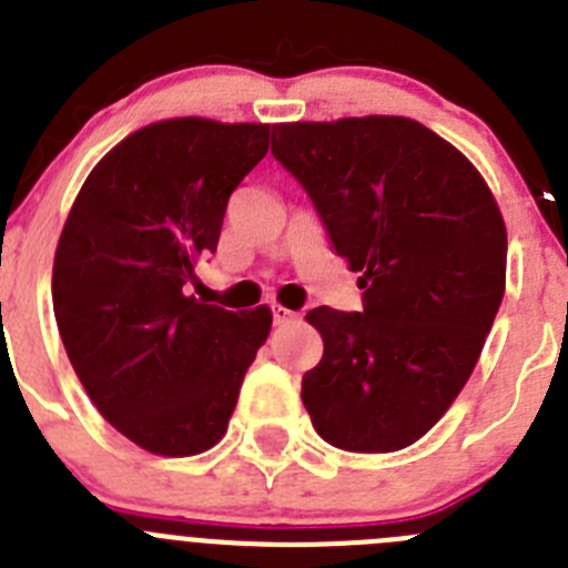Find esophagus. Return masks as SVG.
I'll use <instances>...</instances> for the list:
<instances>
[{
  "label": "esophagus",
  "instance_id": "obj_1",
  "mask_svg": "<svg viewBox=\"0 0 568 568\" xmlns=\"http://www.w3.org/2000/svg\"><path fill=\"white\" fill-rule=\"evenodd\" d=\"M295 313L287 307H281V304H273V321L275 324H287V321H293Z\"/></svg>",
  "mask_w": 568,
  "mask_h": 568
}]
</instances>
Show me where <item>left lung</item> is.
Instances as JSON below:
<instances>
[{
    "label": "left lung",
    "mask_w": 568,
    "mask_h": 568,
    "mask_svg": "<svg viewBox=\"0 0 568 568\" xmlns=\"http://www.w3.org/2000/svg\"><path fill=\"white\" fill-rule=\"evenodd\" d=\"M273 155L364 290V313H307L324 355L301 400L338 449H404L458 398L504 301L498 202L458 148L406 115L273 124Z\"/></svg>",
    "instance_id": "8db88e82"
}]
</instances>
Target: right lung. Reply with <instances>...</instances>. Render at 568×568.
Wrapping results in <instances>:
<instances>
[{
	"label": "right lung",
	"instance_id": "add662e5",
	"mask_svg": "<svg viewBox=\"0 0 568 568\" xmlns=\"http://www.w3.org/2000/svg\"><path fill=\"white\" fill-rule=\"evenodd\" d=\"M270 124L199 115L130 133L90 170L53 258V313L93 406L153 455L207 453L273 327L187 295L227 199L267 155Z\"/></svg>",
	"mask_w": 568,
	"mask_h": 568
}]
</instances>
